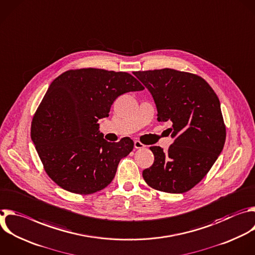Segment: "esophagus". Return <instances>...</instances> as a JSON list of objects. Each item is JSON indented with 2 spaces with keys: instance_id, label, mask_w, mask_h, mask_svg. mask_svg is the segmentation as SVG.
<instances>
[{
  "instance_id": "34e87169",
  "label": "esophagus",
  "mask_w": 255,
  "mask_h": 255,
  "mask_svg": "<svg viewBox=\"0 0 255 255\" xmlns=\"http://www.w3.org/2000/svg\"><path fill=\"white\" fill-rule=\"evenodd\" d=\"M134 147L136 148V149H141V148H143V147H145V145L143 144V143H141L140 141H138V140H136L135 142H134Z\"/></svg>"
}]
</instances>
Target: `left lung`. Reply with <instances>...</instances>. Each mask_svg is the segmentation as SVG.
I'll return each instance as SVG.
<instances>
[{"label":"left lung","instance_id":"8db88e82","mask_svg":"<svg viewBox=\"0 0 255 255\" xmlns=\"http://www.w3.org/2000/svg\"><path fill=\"white\" fill-rule=\"evenodd\" d=\"M151 93L158 121H170L173 143L164 153L152 146L154 163L143 170L153 189L184 193L199 183L221 153L226 128L220 102L200 76L174 69L133 73Z\"/></svg>","mask_w":255,"mask_h":255}]
</instances>
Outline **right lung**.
Wrapping results in <instances>:
<instances>
[{
	"label": "right lung",
	"instance_id": "1",
	"mask_svg": "<svg viewBox=\"0 0 255 255\" xmlns=\"http://www.w3.org/2000/svg\"><path fill=\"white\" fill-rule=\"evenodd\" d=\"M141 90L129 73L95 68L69 70L52 82L33 117L31 138L57 185L86 195L111 183L134 142L128 137L106 141L97 122L109 116L118 96Z\"/></svg>",
	"mask_w": 255,
	"mask_h": 255
}]
</instances>
